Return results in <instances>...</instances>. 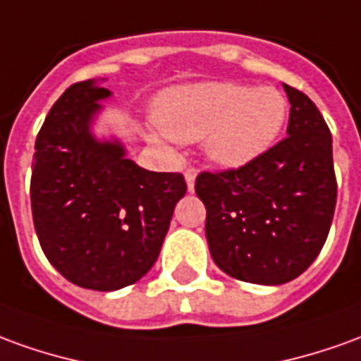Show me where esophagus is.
Here are the masks:
<instances>
[{
  "label": "esophagus",
  "instance_id": "34e87169",
  "mask_svg": "<svg viewBox=\"0 0 361 361\" xmlns=\"http://www.w3.org/2000/svg\"><path fill=\"white\" fill-rule=\"evenodd\" d=\"M195 178H197V170L195 168H188L185 170V183H188L189 191H193V188H195Z\"/></svg>",
  "mask_w": 361,
  "mask_h": 361
}]
</instances>
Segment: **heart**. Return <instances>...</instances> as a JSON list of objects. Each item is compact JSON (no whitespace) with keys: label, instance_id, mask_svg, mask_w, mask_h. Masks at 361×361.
I'll list each match as a JSON object with an SVG mask.
<instances>
[{"label":"heart","instance_id":"heart-1","mask_svg":"<svg viewBox=\"0 0 361 361\" xmlns=\"http://www.w3.org/2000/svg\"><path fill=\"white\" fill-rule=\"evenodd\" d=\"M287 121V99L271 87L233 82L185 85L164 95L158 123L178 142L205 139L211 162L242 168L276 145ZM156 138H162L154 133Z\"/></svg>","mask_w":361,"mask_h":361}]
</instances>
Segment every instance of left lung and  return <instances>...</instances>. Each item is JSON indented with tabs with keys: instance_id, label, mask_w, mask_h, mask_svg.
I'll return each mask as SVG.
<instances>
[{
	"instance_id": "obj_1",
	"label": "left lung",
	"mask_w": 361,
	"mask_h": 361,
	"mask_svg": "<svg viewBox=\"0 0 361 361\" xmlns=\"http://www.w3.org/2000/svg\"><path fill=\"white\" fill-rule=\"evenodd\" d=\"M283 87L289 137L242 168L201 172L195 180L215 264L259 286L287 283L311 266L336 207L329 125L303 92Z\"/></svg>"
}]
</instances>
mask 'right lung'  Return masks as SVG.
<instances>
[{"instance_id":"1","label":"right lung","mask_w":361,"mask_h":361,"mask_svg":"<svg viewBox=\"0 0 361 361\" xmlns=\"http://www.w3.org/2000/svg\"><path fill=\"white\" fill-rule=\"evenodd\" d=\"M111 92L93 80L70 85L49 111L35 142L31 209L40 248L75 286L115 291L154 266L181 173L148 172L119 140H97L92 121Z\"/></svg>"}]
</instances>
